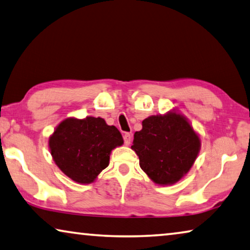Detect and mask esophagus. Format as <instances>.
Masks as SVG:
<instances>
[{
  "mask_svg": "<svg viewBox=\"0 0 250 250\" xmlns=\"http://www.w3.org/2000/svg\"><path fill=\"white\" fill-rule=\"evenodd\" d=\"M124 140H125V146H129L130 144H131L132 136H131V134H130V133H125Z\"/></svg>",
  "mask_w": 250,
  "mask_h": 250,
  "instance_id": "34e87169",
  "label": "esophagus"
}]
</instances>
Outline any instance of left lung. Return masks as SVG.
I'll list each match as a JSON object with an SVG mask.
<instances>
[{"label":"left lung","mask_w":250,"mask_h":250,"mask_svg":"<svg viewBox=\"0 0 250 250\" xmlns=\"http://www.w3.org/2000/svg\"><path fill=\"white\" fill-rule=\"evenodd\" d=\"M201 140L192 125L178 110L150 116L134 132L131 149L139 165L154 184L175 185L184 178L198 157Z\"/></svg>","instance_id":"8db88e82"}]
</instances>
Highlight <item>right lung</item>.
<instances>
[{"label": "right lung", "mask_w": 250, "mask_h": 250, "mask_svg": "<svg viewBox=\"0 0 250 250\" xmlns=\"http://www.w3.org/2000/svg\"><path fill=\"white\" fill-rule=\"evenodd\" d=\"M124 139L114 125L102 118H66L49 138L55 165L70 179L80 185L92 184L109 166L110 154Z\"/></svg>", "instance_id": "right-lung-1"}]
</instances>
